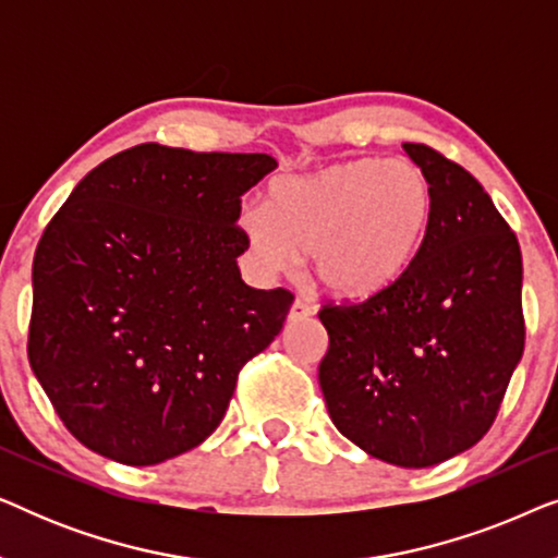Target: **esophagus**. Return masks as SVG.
<instances>
[{
  "label": "esophagus",
  "mask_w": 558,
  "mask_h": 558,
  "mask_svg": "<svg viewBox=\"0 0 558 558\" xmlns=\"http://www.w3.org/2000/svg\"><path fill=\"white\" fill-rule=\"evenodd\" d=\"M315 315V310H312V304L307 300H294L292 310H289V319L296 323V319H310Z\"/></svg>",
  "instance_id": "obj_1"
}]
</instances>
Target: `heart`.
I'll return each mask as SVG.
<instances>
[{
  "instance_id": "b5f03b06",
  "label": "heart",
  "mask_w": 558,
  "mask_h": 558,
  "mask_svg": "<svg viewBox=\"0 0 558 558\" xmlns=\"http://www.w3.org/2000/svg\"><path fill=\"white\" fill-rule=\"evenodd\" d=\"M434 220L432 182L409 159L353 157L269 185L243 213V231L266 271L294 269L348 302L380 296L416 264Z\"/></svg>"
}]
</instances>
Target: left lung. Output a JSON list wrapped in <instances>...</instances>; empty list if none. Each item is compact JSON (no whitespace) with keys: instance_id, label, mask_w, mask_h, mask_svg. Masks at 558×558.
<instances>
[{"instance_id":"1","label":"left lung","mask_w":558,"mask_h":558,"mask_svg":"<svg viewBox=\"0 0 558 558\" xmlns=\"http://www.w3.org/2000/svg\"><path fill=\"white\" fill-rule=\"evenodd\" d=\"M434 220L416 264L365 302H327L319 388L340 434L376 460L432 468L477 445L525 345L515 233L472 174L407 142Z\"/></svg>"}]
</instances>
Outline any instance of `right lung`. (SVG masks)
Listing matches in <instances>:
<instances>
[{"label": "right lung", "mask_w": 558, "mask_h": 558, "mask_svg": "<svg viewBox=\"0 0 558 558\" xmlns=\"http://www.w3.org/2000/svg\"><path fill=\"white\" fill-rule=\"evenodd\" d=\"M269 155L147 142L90 170L33 262L27 357L65 429L147 468L201 445L294 294L243 284L241 195Z\"/></svg>", "instance_id": "right-lung-1"}]
</instances>
